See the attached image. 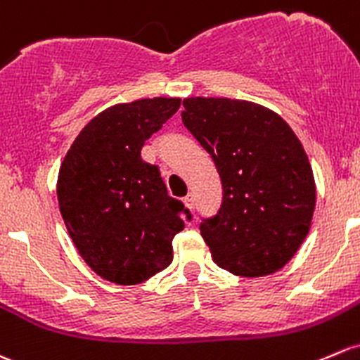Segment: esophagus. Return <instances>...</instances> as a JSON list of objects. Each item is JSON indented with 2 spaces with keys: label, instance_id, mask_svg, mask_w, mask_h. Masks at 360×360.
<instances>
[{
  "label": "esophagus",
  "instance_id": "1",
  "mask_svg": "<svg viewBox=\"0 0 360 360\" xmlns=\"http://www.w3.org/2000/svg\"><path fill=\"white\" fill-rule=\"evenodd\" d=\"M184 205H186L190 210L195 209V205H196V203H195V195H188L186 198H184Z\"/></svg>",
  "mask_w": 360,
  "mask_h": 360
}]
</instances>
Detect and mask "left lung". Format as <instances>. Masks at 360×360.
I'll list each match as a JSON object with an SVG mask.
<instances>
[{
	"label": "left lung",
	"mask_w": 360,
	"mask_h": 360,
	"mask_svg": "<svg viewBox=\"0 0 360 360\" xmlns=\"http://www.w3.org/2000/svg\"><path fill=\"white\" fill-rule=\"evenodd\" d=\"M184 126L222 183L217 215L200 224L212 259L231 274L283 269L307 238L316 183L293 129L271 108L233 98H184Z\"/></svg>",
	"instance_id": "1"
}]
</instances>
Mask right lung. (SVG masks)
Returning <instances> with one entry per match:
<instances>
[{
  "label": "right lung",
  "mask_w": 360,
  "mask_h": 360,
  "mask_svg": "<svg viewBox=\"0 0 360 360\" xmlns=\"http://www.w3.org/2000/svg\"><path fill=\"white\" fill-rule=\"evenodd\" d=\"M181 98L117 103L89 120L58 170L56 196L86 264L115 285H139L172 262L184 229L183 203L167 195L160 170L141 158L146 139L177 112Z\"/></svg>",
  "instance_id": "obj_1"
}]
</instances>
